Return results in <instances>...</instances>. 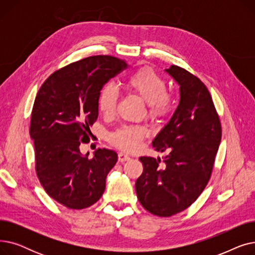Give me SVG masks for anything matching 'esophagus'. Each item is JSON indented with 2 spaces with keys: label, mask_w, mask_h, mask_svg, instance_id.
<instances>
[{
  "label": "esophagus",
  "mask_w": 255,
  "mask_h": 255,
  "mask_svg": "<svg viewBox=\"0 0 255 255\" xmlns=\"http://www.w3.org/2000/svg\"><path fill=\"white\" fill-rule=\"evenodd\" d=\"M118 158H119V162H125V161L130 160V157L125 153H119Z\"/></svg>",
  "instance_id": "34e87169"
}]
</instances>
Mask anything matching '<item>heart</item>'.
Segmentation results:
<instances>
[{
    "instance_id": "obj_1",
    "label": "heart",
    "mask_w": 255,
    "mask_h": 255,
    "mask_svg": "<svg viewBox=\"0 0 255 255\" xmlns=\"http://www.w3.org/2000/svg\"><path fill=\"white\" fill-rule=\"evenodd\" d=\"M126 89L148 104V115L152 119L165 118L172 110V97L166 92L164 78L151 68H143L133 73L126 80ZM119 94L114 85H105L98 97V109L105 116L115 113ZM148 135V130L140 125L123 126L111 135L117 148L133 152Z\"/></svg>"
}]
</instances>
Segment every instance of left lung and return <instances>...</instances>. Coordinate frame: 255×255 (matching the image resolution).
Returning <instances> with one entry per match:
<instances>
[{
	"label": "left lung",
	"mask_w": 255,
	"mask_h": 255,
	"mask_svg": "<svg viewBox=\"0 0 255 255\" xmlns=\"http://www.w3.org/2000/svg\"><path fill=\"white\" fill-rule=\"evenodd\" d=\"M180 86V102L152 144L160 158L140 157L135 190L153 215L169 217L190 207L206 188L221 140V124L204 83L181 67L165 69Z\"/></svg>",
	"instance_id": "8db88e82"
}]
</instances>
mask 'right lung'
I'll list each match as a JSON object with an SVG mask.
<instances>
[{"label":"right lung","mask_w":255,"mask_h":255,"mask_svg":"<svg viewBox=\"0 0 255 255\" xmlns=\"http://www.w3.org/2000/svg\"><path fill=\"white\" fill-rule=\"evenodd\" d=\"M127 66L111 56L89 57L53 72L37 93L30 126L36 172L46 193L67 208L95 204L118 161L113 150L98 149L90 159L79 145L98 118L101 89Z\"/></svg>","instance_id":"1"}]
</instances>
